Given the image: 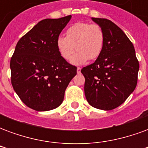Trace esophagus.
Returning <instances> with one entry per match:
<instances>
[{"instance_id":"1","label":"esophagus","mask_w":148,"mask_h":148,"mask_svg":"<svg viewBox=\"0 0 148 148\" xmlns=\"http://www.w3.org/2000/svg\"><path fill=\"white\" fill-rule=\"evenodd\" d=\"M77 73H78V74L80 73V72H81V68L80 67H77Z\"/></svg>"}]
</instances>
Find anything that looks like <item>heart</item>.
<instances>
[{
    "label": "heart",
    "instance_id": "obj_1",
    "mask_svg": "<svg viewBox=\"0 0 148 148\" xmlns=\"http://www.w3.org/2000/svg\"><path fill=\"white\" fill-rule=\"evenodd\" d=\"M105 33L98 24L77 23L66 31V36H59L56 39V47L62 58L71 60L74 51L77 53L72 59L74 64H82L90 59L98 58L105 45ZM75 47L74 48V47Z\"/></svg>",
    "mask_w": 148,
    "mask_h": 148
}]
</instances>
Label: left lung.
<instances>
[{"label": "left lung", "mask_w": 148, "mask_h": 148, "mask_svg": "<svg viewBox=\"0 0 148 148\" xmlns=\"http://www.w3.org/2000/svg\"><path fill=\"white\" fill-rule=\"evenodd\" d=\"M105 33L104 48L96 61L82 69L85 95L90 106L112 110L136 89L139 62L134 46L117 25L107 19L92 18Z\"/></svg>", "instance_id": "1"}]
</instances>
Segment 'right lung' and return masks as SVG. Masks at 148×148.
<instances>
[{"label":"right lung","instance_id":"right-lung-1","mask_svg":"<svg viewBox=\"0 0 148 148\" xmlns=\"http://www.w3.org/2000/svg\"><path fill=\"white\" fill-rule=\"evenodd\" d=\"M71 16L39 21L16 46L10 61L11 82L23 102L36 111L61 105L77 67L62 58L56 39Z\"/></svg>","mask_w":148,"mask_h":148}]
</instances>
